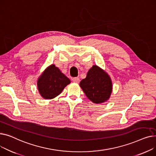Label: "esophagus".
I'll list each match as a JSON object with an SVG mask.
<instances>
[{
	"mask_svg": "<svg viewBox=\"0 0 156 156\" xmlns=\"http://www.w3.org/2000/svg\"><path fill=\"white\" fill-rule=\"evenodd\" d=\"M72 80H73V82L75 83H78L80 82V78H77V77L73 78L72 79Z\"/></svg>",
	"mask_w": 156,
	"mask_h": 156,
	"instance_id": "obj_1",
	"label": "esophagus"
}]
</instances>
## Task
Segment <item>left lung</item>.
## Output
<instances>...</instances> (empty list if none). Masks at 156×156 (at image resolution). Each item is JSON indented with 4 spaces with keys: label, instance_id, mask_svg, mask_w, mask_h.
I'll use <instances>...</instances> for the list:
<instances>
[{
    "label": "left lung",
    "instance_id": "obj_1",
    "mask_svg": "<svg viewBox=\"0 0 156 156\" xmlns=\"http://www.w3.org/2000/svg\"><path fill=\"white\" fill-rule=\"evenodd\" d=\"M80 86L88 99L95 104L107 101L112 90L110 76L96 65L89 69L86 78L80 81Z\"/></svg>",
    "mask_w": 156,
    "mask_h": 156
}]
</instances>
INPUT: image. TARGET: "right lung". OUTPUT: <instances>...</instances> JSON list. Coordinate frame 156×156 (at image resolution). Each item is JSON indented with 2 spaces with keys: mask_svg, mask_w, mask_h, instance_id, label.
Segmentation results:
<instances>
[{
  "mask_svg": "<svg viewBox=\"0 0 156 156\" xmlns=\"http://www.w3.org/2000/svg\"><path fill=\"white\" fill-rule=\"evenodd\" d=\"M70 82V80L58 68L52 64L38 78L37 88L39 94L44 99H52L59 95Z\"/></svg>",
  "mask_w": 156,
  "mask_h": 156,
  "instance_id": "add662e5",
  "label": "right lung"
}]
</instances>
